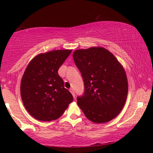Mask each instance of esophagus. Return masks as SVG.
I'll return each mask as SVG.
<instances>
[{
  "label": "esophagus",
  "instance_id": "34e87169",
  "mask_svg": "<svg viewBox=\"0 0 153 153\" xmlns=\"http://www.w3.org/2000/svg\"><path fill=\"white\" fill-rule=\"evenodd\" d=\"M69 91H70V92L72 94V95H73V97L75 98V96H76V94H75V92L73 88H70L69 89Z\"/></svg>",
  "mask_w": 153,
  "mask_h": 153
}]
</instances>
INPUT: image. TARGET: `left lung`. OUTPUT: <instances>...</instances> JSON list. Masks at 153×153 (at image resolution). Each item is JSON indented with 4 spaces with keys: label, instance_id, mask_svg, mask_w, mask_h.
<instances>
[{
    "label": "left lung",
    "instance_id": "1",
    "mask_svg": "<svg viewBox=\"0 0 153 153\" xmlns=\"http://www.w3.org/2000/svg\"><path fill=\"white\" fill-rule=\"evenodd\" d=\"M73 58L84 84V93L77 97V105L92 122L112 120L121 112L128 96V79L123 67L102 47L79 49Z\"/></svg>",
    "mask_w": 153,
    "mask_h": 153
}]
</instances>
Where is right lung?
<instances>
[{
	"label": "right lung",
	"instance_id": "add662e5",
	"mask_svg": "<svg viewBox=\"0 0 153 153\" xmlns=\"http://www.w3.org/2000/svg\"><path fill=\"white\" fill-rule=\"evenodd\" d=\"M72 50L40 54L28 65L21 82V96L26 110L40 121L55 120L63 115L74 98L64 87L58 70Z\"/></svg>",
	"mask_w": 153,
	"mask_h": 153
}]
</instances>
